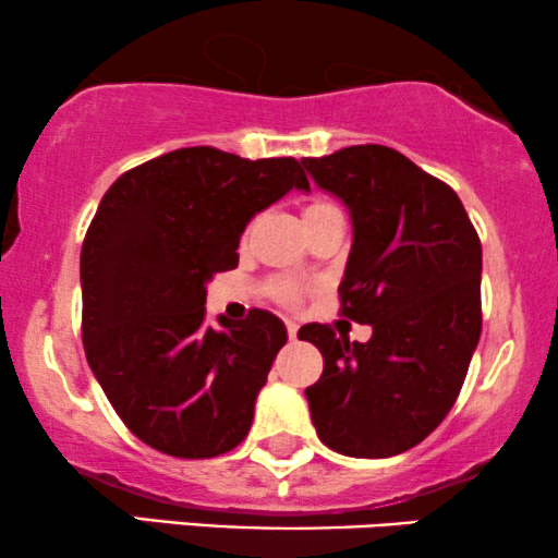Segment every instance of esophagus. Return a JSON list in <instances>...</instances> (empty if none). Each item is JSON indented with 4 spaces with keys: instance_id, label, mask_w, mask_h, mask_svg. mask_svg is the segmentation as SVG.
<instances>
[{
    "instance_id": "1",
    "label": "esophagus",
    "mask_w": 558,
    "mask_h": 558,
    "mask_svg": "<svg viewBox=\"0 0 558 558\" xmlns=\"http://www.w3.org/2000/svg\"><path fill=\"white\" fill-rule=\"evenodd\" d=\"M288 337H291V340H299V324L288 322Z\"/></svg>"
}]
</instances>
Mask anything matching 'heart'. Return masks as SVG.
Instances as JSON below:
<instances>
[{"label":"heart","mask_w":558,"mask_h":558,"mask_svg":"<svg viewBox=\"0 0 558 558\" xmlns=\"http://www.w3.org/2000/svg\"><path fill=\"white\" fill-rule=\"evenodd\" d=\"M335 208L337 206H331L329 201H312L306 208H303V221H306V218L327 214V210H335ZM275 293H278L283 301H295L301 295L299 288L291 286V283H278V286H275Z\"/></svg>","instance_id":"1"}]
</instances>
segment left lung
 Segmentation results:
<instances>
[{
  "instance_id": "8db88e82",
  "label": "left lung",
  "mask_w": 558,
  "mask_h": 558,
  "mask_svg": "<svg viewBox=\"0 0 558 558\" xmlns=\"http://www.w3.org/2000/svg\"><path fill=\"white\" fill-rule=\"evenodd\" d=\"M352 218L340 312L371 324L350 342L301 327L324 371L306 389L316 435L352 458L414 448L446 420L482 335V242L461 197L389 146L301 159Z\"/></svg>"
}]
</instances>
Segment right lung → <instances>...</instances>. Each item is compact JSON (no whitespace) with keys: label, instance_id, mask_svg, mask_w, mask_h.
<instances>
[{"label":"right lung","instance_id":"obj_1","mask_svg":"<svg viewBox=\"0 0 558 558\" xmlns=\"http://www.w3.org/2000/svg\"><path fill=\"white\" fill-rule=\"evenodd\" d=\"M293 187L308 190L293 157L190 146L129 169L102 195L82 244V342L146 446L214 458L250 433L286 324L252 308L206 327V283L234 270L246 223Z\"/></svg>","mask_w":558,"mask_h":558}]
</instances>
